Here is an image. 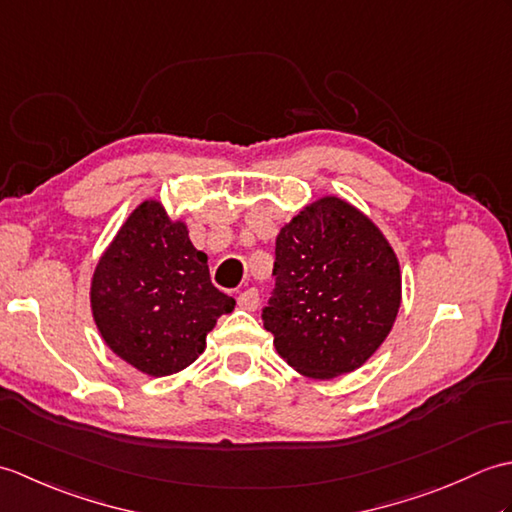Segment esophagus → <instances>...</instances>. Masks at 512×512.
Instances as JSON below:
<instances>
[{"mask_svg":"<svg viewBox=\"0 0 512 512\" xmlns=\"http://www.w3.org/2000/svg\"><path fill=\"white\" fill-rule=\"evenodd\" d=\"M237 303H239V308H244V310H257L259 290L257 288H246L244 292H239Z\"/></svg>","mask_w":512,"mask_h":512,"instance_id":"obj_1","label":"esophagus"}]
</instances>
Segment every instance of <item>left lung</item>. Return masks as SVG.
<instances>
[{
  "instance_id": "8db88e82",
  "label": "left lung",
  "mask_w": 512,
  "mask_h": 512,
  "mask_svg": "<svg viewBox=\"0 0 512 512\" xmlns=\"http://www.w3.org/2000/svg\"><path fill=\"white\" fill-rule=\"evenodd\" d=\"M273 277L264 328L279 356L310 378L361 367L400 308L394 250L369 217L339 198L310 204L281 228Z\"/></svg>"
}]
</instances>
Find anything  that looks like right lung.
I'll list each match as a JSON object with an SVG mask.
<instances>
[{"mask_svg":"<svg viewBox=\"0 0 512 512\" xmlns=\"http://www.w3.org/2000/svg\"><path fill=\"white\" fill-rule=\"evenodd\" d=\"M235 299L211 284L206 255L160 202H143L105 250L92 279L103 341L149 376H169L204 352L206 334Z\"/></svg>","mask_w":512,"mask_h":512,"instance_id":"1","label":"right lung"}]
</instances>
